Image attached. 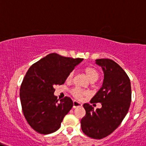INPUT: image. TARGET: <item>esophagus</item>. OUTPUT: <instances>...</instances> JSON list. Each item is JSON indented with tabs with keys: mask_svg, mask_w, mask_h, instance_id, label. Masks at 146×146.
Listing matches in <instances>:
<instances>
[{
	"mask_svg": "<svg viewBox=\"0 0 146 146\" xmlns=\"http://www.w3.org/2000/svg\"><path fill=\"white\" fill-rule=\"evenodd\" d=\"M82 104L80 102L76 101H73V108H79V107H82Z\"/></svg>",
	"mask_w": 146,
	"mask_h": 146,
	"instance_id": "esophagus-1",
	"label": "esophagus"
}]
</instances>
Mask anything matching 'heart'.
<instances>
[{
    "mask_svg": "<svg viewBox=\"0 0 146 146\" xmlns=\"http://www.w3.org/2000/svg\"><path fill=\"white\" fill-rule=\"evenodd\" d=\"M84 71H85L87 77L88 78L89 80H90L91 82H94L98 80L99 77V72L97 71V70L95 69L93 67H86L84 69ZM73 76H74V72L71 71L68 73L67 77H66V81L68 82H71L73 80ZM71 94L74 96L76 99H82V97L84 96H86L88 94V92H87L86 90H82V89L79 88H75L72 89L71 91Z\"/></svg>",
    "mask_w": 146,
    "mask_h": 146,
    "instance_id": "obj_1",
    "label": "heart"
}]
</instances>
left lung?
<instances>
[{
    "instance_id": "obj_1",
    "label": "left lung",
    "mask_w": 146,
    "mask_h": 146,
    "mask_svg": "<svg viewBox=\"0 0 146 146\" xmlns=\"http://www.w3.org/2000/svg\"><path fill=\"white\" fill-rule=\"evenodd\" d=\"M104 73L103 86L90 103H101V109L94 110L84 104L86 115L81 120L82 130L88 137L101 139L113 133L128 113L131 101L130 79L123 68L111 59L96 60Z\"/></svg>"
}]
</instances>
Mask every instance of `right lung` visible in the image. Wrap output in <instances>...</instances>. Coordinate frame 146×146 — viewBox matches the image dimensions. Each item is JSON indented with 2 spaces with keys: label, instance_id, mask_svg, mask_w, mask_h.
<instances>
[{
  "label": "right lung",
  "instance_id": "1",
  "mask_svg": "<svg viewBox=\"0 0 146 146\" xmlns=\"http://www.w3.org/2000/svg\"><path fill=\"white\" fill-rule=\"evenodd\" d=\"M82 60L52 53L33 64L26 72L20 87L21 105L26 121L35 131L47 135L60 127L73 107V101L65 96L58 102L54 86L64 84L68 73Z\"/></svg>",
  "mask_w": 146,
  "mask_h": 146
}]
</instances>
